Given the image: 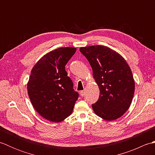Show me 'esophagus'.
I'll return each mask as SVG.
<instances>
[{
    "label": "esophagus",
    "instance_id": "obj_1",
    "mask_svg": "<svg viewBox=\"0 0 155 155\" xmlns=\"http://www.w3.org/2000/svg\"><path fill=\"white\" fill-rule=\"evenodd\" d=\"M80 94L81 97H84V94H85V91H82L80 92Z\"/></svg>",
    "mask_w": 155,
    "mask_h": 155
}]
</instances>
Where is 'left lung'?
Wrapping results in <instances>:
<instances>
[{
  "mask_svg": "<svg viewBox=\"0 0 155 155\" xmlns=\"http://www.w3.org/2000/svg\"><path fill=\"white\" fill-rule=\"evenodd\" d=\"M89 62L99 87L98 100L92 104L97 116L106 120L117 119L126 113L134 93V81L124 58L111 48L96 45L81 47Z\"/></svg>",
  "mask_w": 155,
  "mask_h": 155,
  "instance_id": "obj_1",
  "label": "left lung"
}]
</instances>
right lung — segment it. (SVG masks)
Segmentation results:
<instances>
[{"label": "right lung", "mask_w": 155, "mask_h": 155, "mask_svg": "<svg viewBox=\"0 0 155 155\" xmlns=\"http://www.w3.org/2000/svg\"><path fill=\"white\" fill-rule=\"evenodd\" d=\"M77 48L61 47L44 55L31 71L27 84L35 109L46 119L58 123L70 116L79 94L65 66Z\"/></svg>", "instance_id": "1"}]
</instances>
